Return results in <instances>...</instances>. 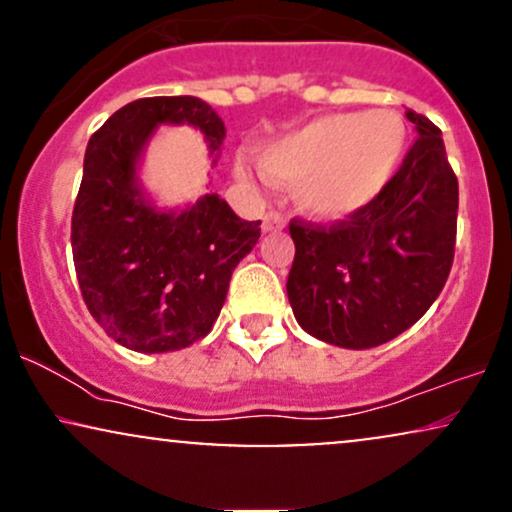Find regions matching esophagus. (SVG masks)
I'll list each match as a JSON object with an SVG mask.
<instances>
[{"mask_svg":"<svg viewBox=\"0 0 512 512\" xmlns=\"http://www.w3.org/2000/svg\"><path fill=\"white\" fill-rule=\"evenodd\" d=\"M286 221L284 216L279 214V211H269V214H264V221H262V231L269 233V231H279V228H284Z\"/></svg>","mask_w":512,"mask_h":512,"instance_id":"1","label":"esophagus"}]
</instances>
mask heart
Returning <instances> with one entry per match:
<instances>
[{"mask_svg":"<svg viewBox=\"0 0 512 512\" xmlns=\"http://www.w3.org/2000/svg\"><path fill=\"white\" fill-rule=\"evenodd\" d=\"M409 127L397 110L317 117L260 151L264 173L296 185L298 207L315 219H342L373 202L397 173ZM240 180L250 170L236 168Z\"/></svg>","mask_w":512,"mask_h":512,"instance_id":"heart-1","label":"heart"}]
</instances>
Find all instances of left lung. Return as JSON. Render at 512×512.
Wrapping results in <instances>:
<instances>
[{"instance_id": "left-lung-1", "label": "left lung", "mask_w": 512, "mask_h": 512, "mask_svg": "<svg viewBox=\"0 0 512 512\" xmlns=\"http://www.w3.org/2000/svg\"><path fill=\"white\" fill-rule=\"evenodd\" d=\"M416 142L373 202L346 219H291L286 293L298 325L322 342L370 349L409 330L448 281L457 236V175L440 129L407 110Z\"/></svg>"}]
</instances>
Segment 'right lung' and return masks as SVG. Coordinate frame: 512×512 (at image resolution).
<instances>
[{"instance_id":"obj_1","label":"right lung","mask_w":512,"mask_h":512,"mask_svg":"<svg viewBox=\"0 0 512 512\" xmlns=\"http://www.w3.org/2000/svg\"><path fill=\"white\" fill-rule=\"evenodd\" d=\"M163 122L197 127L209 154L226 127L195 96L127 103L93 132L72 214V252L81 296L117 344L163 354L207 337L219 317L233 269L260 238L211 192L185 211H158L137 185V158Z\"/></svg>"}]
</instances>
